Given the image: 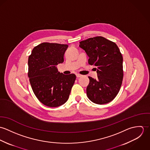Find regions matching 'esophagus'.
<instances>
[{
	"label": "esophagus",
	"mask_w": 150,
	"mask_h": 150,
	"mask_svg": "<svg viewBox=\"0 0 150 150\" xmlns=\"http://www.w3.org/2000/svg\"><path fill=\"white\" fill-rule=\"evenodd\" d=\"M76 77H77V78H79V77H82V75H81V74H76Z\"/></svg>",
	"instance_id": "34e87169"
}]
</instances>
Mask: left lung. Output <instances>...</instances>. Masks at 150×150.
Segmentation results:
<instances>
[{
  "instance_id": "obj_1",
  "label": "left lung",
  "mask_w": 150,
  "mask_h": 150,
  "mask_svg": "<svg viewBox=\"0 0 150 150\" xmlns=\"http://www.w3.org/2000/svg\"><path fill=\"white\" fill-rule=\"evenodd\" d=\"M79 46L89 57L88 64L96 66L98 79L88 77V98L92 102L103 105L112 101L122 85L123 58L117 45L102 36L80 42Z\"/></svg>"
}]
</instances>
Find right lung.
Returning <instances> with one entry per match:
<instances>
[{"label": "right lung", "mask_w": 150, "mask_h": 150, "mask_svg": "<svg viewBox=\"0 0 150 150\" xmlns=\"http://www.w3.org/2000/svg\"><path fill=\"white\" fill-rule=\"evenodd\" d=\"M67 44L43 43L34 47L28 58V77L32 90L43 105L58 107L67 100L76 79L56 67L64 61Z\"/></svg>", "instance_id": "right-lung-1"}]
</instances>
